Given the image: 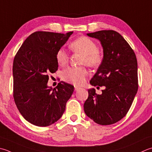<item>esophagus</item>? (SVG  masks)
I'll return each mask as SVG.
<instances>
[{
	"label": "esophagus",
	"mask_w": 152,
	"mask_h": 152,
	"mask_svg": "<svg viewBox=\"0 0 152 152\" xmlns=\"http://www.w3.org/2000/svg\"><path fill=\"white\" fill-rule=\"evenodd\" d=\"M80 89H81V88H79V87H78V86H74V90H75V91H78V90H80Z\"/></svg>",
	"instance_id": "esophagus-1"
}]
</instances>
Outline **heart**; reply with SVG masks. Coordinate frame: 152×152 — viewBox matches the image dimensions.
Segmentation results:
<instances>
[{"label":"heart","instance_id":"1","mask_svg":"<svg viewBox=\"0 0 152 152\" xmlns=\"http://www.w3.org/2000/svg\"><path fill=\"white\" fill-rule=\"evenodd\" d=\"M74 51L81 53L83 58L81 63L90 67L98 66L102 61V55L97 50V46L93 40L87 37H80L74 40L70 45ZM58 64L64 66L69 60V54L64 48L59 49L56 54ZM88 75L87 70L82 66H70L63 70L62 74L64 81L74 85H81Z\"/></svg>","mask_w":152,"mask_h":152}]
</instances>
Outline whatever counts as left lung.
<instances>
[{"mask_svg":"<svg viewBox=\"0 0 152 152\" xmlns=\"http://www.w3.org/2000/svg\"><path fill=\"white\" fill-rule=\"evenodd\" d=\"M87 35L99 39L103 49L102 64L90 84L105 88L101 95L94 88L88 90L84 112L97 124L109 125L125 117L137 93V59L131 47L117 31L102 30Z\"/></svg>","mask_w":152,"mask_h":152,"instance_id":"1","label":"left lung"}]
</instances>
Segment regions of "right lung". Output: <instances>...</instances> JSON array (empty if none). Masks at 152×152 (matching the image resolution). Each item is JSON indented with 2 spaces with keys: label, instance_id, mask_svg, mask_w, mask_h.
<instances>
[{
  "label": "right lung",
  "instance_id": "1",
  "mask_svg": "<svg viewBox=\"0 0 152 152\" xmlns=\"http://www.w3.org/2000/svg\"><path fill=\"white\" fill-rule=\"evenodd\" d=\"M73 31H35L24 41L13 62V96L18 109L29 123L38 126L55 123L63 115L74 86L59 82L47 86L49 73L58 70L56 54Z\"/></svg>",
  "mask_w": 152,
  "mask_h": 152
}]
</instances>
